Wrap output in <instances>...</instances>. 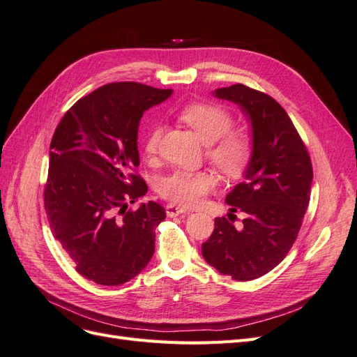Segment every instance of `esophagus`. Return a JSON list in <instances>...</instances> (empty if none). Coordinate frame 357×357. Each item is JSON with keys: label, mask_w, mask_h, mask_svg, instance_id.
<instances>
[{"label": "esophagus", "mask_w": 357, "mask_h": 357, "mask_svg": "<svg viewBox=\"0 0 357 357\" xmlns=\"http://www.w3.org/2000/svg\"><path fill=\"white\" fill-rule=\"evenodd\" d=\"M165 211H167L168 218H177V215H180V214L189 213L188 208L180 207V205H176V204H168L167 207H165Z\"/></svg>", "instance_id": "obj_1"}]
</instances>
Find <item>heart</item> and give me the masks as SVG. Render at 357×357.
Instances as JSON below:
<instances>
[{"label":"heart","instance_id":"heart-1","mask_svg":"<svg viewBox=\"0 0 357 357\" xmlns=\"http://www.w3.org/2000/svg\"><path fill=\"white\" fill-rule=\"evenodd\" d=\"M180 121L189 125L204 143H208L207 155L223 174L240 176L250 162L252 138L241 129H231L232 116L223 107L211 102H192L178 112ZM160 126L153 125L144 139V150L150 156L158 150ZM215 186V180L205 171H176L159 183V193L178 205H198Z\"/></svg>","mask_w":357,"mask_h":357}]
</instances>
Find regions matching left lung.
Instances as JSON below:
<instances>
[{
    "instance_id": "8db88e82",
    "label": "left lung",
    "mask_w": 357,
    "mask_h": 357,
    "mask_svg": "<svg viewBox=\"0 0 357 357\" xmlns=\"http://www.w3.org/2000/svg\"><path fill=\"white\" fill-rule=\"evenodd\" d=\"M213 95L245 114L253 152L244 181L226 195L231 213H245L243 226L235 228L229 215L215 219L202 256L220 274L248 282L274 269L294 245L310 202L312 167L290 117L271 96L240 83Z\"/></svg>"
}]
</instances>
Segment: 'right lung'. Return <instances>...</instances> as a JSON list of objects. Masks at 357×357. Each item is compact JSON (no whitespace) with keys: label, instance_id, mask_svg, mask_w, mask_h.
I'll return each mask as SVG.
<instances>
[{"label":"right lung","instance_id":"add662e5","mask_svg":"<svg viewBox=\"0 0 357 357\" xmlns=\"http://www.w3.org/2000/svg\"><path fill=\"white\" fill-rule=\"evenodd\" d=\"M171 89L135 82L101 86L62 117L50 143L45 208L50 229L84 278L119 286L146 268L155 253V229L167 218L149 201L139 165L138 126Z\"/></svg>","mask_w":357,"mask_h":357}]
</instances>
